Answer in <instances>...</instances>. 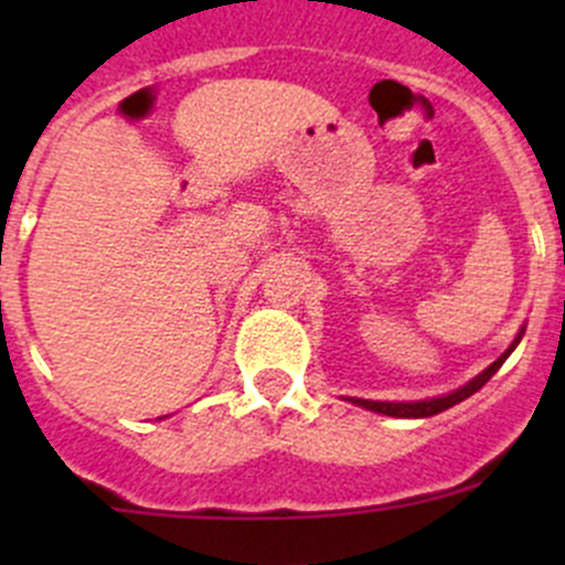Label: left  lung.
<instances>
[{"label":"left lung","instance_id":"8db88e82","mask_svg":"<svg viewBox=\"0 0 565 565\" xmlns=\"http://www.w3.org/2000/svg\"><path fill=\"white\" fill-rule=\"evenodd\" d=\"M522 335H525V324L520 328V333H516V339L511 341L509 350L503 352V355L498 358L494 363H489L487 369H483L481 374H476V377L470 380V383L459 385L457 391L451 393H443V396H431V398H418V402H372V398H355V396H347V402H352L355 407H363V409H372V413H383V415H391V418H429V415H437L443 413V409L454 407V404L465 402L467 396H472L476 391H481L483 385L492 380V374L498 372L500 366L505 363V358L511 355V352L516 350V344L522 341Z\"/></svg>","mask_w":565,"mask_h":565}]
</instances>
